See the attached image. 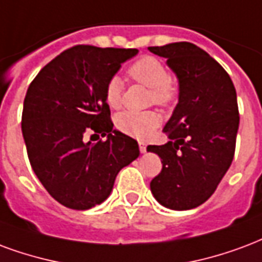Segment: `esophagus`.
Here are the masks:
<instances>
[{"mask_svg":"<svg viewBox=\"0 0 262 262\" xmlns=\"http://www.w3.org/2000/svg\"><path fill=\"white\" fill-rule=\"evenodd\" d=\"M139 148H140V152H146L147 144L146 143H143V141H140V143H139Z\"/></svg>","mask_w":262,"mask_h":262,"instance_id":"34e87169","label":"esophagus"}]
</instances>
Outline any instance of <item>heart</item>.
I'll return each mask as SVG.
<instances>
[{
  "label": "heart",
  "mask_w": 262,
  "mask_h": 262,
  "mask_svg": "<svg viewBox=\"0 0 262 262\" xmlns=\"http://www.w3.org/2000/svg\"><path fill=\"white\" fill-rule=\"evenodd\" d=\"M129 76L136 82L151 89V101L166 105L176 96L175 84L169 79L165 65L154 57H143L129 68ZM123 82L119 76H112L105 84L104 97L111 108H118L122 101ZM116 127L127 136L147 139L160 125V116L156 112L123 111L115 118Z\"/></svg>",
  "instance_id": "b5f03b06"
}]
</instances>
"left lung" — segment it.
Masks as SVG:
<instances>
[{
  "label": "left lung",
  "instance_id": "8db88e82",
  "mask_svg": "<svg viewBox=\"0 0 262 262\" xmlns=\"http://www.w3.org/2000/svg\"><path fill=\"white\" fill-rule=\"evenodd\" d=\"M178 77L179 97L164 126L169 141L148 146L162 162L152 195L169 210L185 211L210 199L229 169L239 129L236 90L214 58L191 42L148 47Z\"/></svg>",
  "mask_w": 262,
  "mask_h": 262
}]
</instances>
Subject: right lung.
<instances>
[{
  "label": "right lung",
  "instance_id": "right-lung-1",
  "mask_svg": "<svg viewBox=\"0 0 262 262\" xmlns=\"http://www.w3.org/2000/svg\"><path fill=\"white\" fill-rule=\"evenodd\" d=\"M136 48L76 46L38 72L28 89L22 133L30 165L46 190L72 210H89L110 197L116 175L136 160L135 139L112 129L106 82ZM93 131L104 142L92 143Z\"/></svg>",
  "mask_w": 262,
  "mask_h": 262
}]
</instances>
